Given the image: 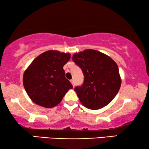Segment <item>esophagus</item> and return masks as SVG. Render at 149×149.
Segmentation results:
<instances>
[{"mask_svg": "<svg viewBox=\"0 0 149 149\" xmlns=\"http://www.w3.org/2000/svg\"><path fill=\"white\" fill-rule=\"evenodd\" d=\"M70 82H71V84H72L73 87H74V80H73V79H71V80H70Z\"/></svg>", "mask_w": 149, "mask_h": 149, "instance_id": "34e87169", "label": "esophagus"}]
</instances>
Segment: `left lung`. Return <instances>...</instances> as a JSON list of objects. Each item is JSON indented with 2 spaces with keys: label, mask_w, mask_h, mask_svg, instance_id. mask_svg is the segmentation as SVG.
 I'll use <instances>...</instances> for the list:
<instances>
[{
  "label": "left lung",
  "mask_w": 149,
  "mask_h": 149,
  "mask_svg": "<svg viewBox=\"0 0 149 149\" xmlns=\"http://www.w3.org/2000/svg\"><path fill=\"white\" fill-rule=\"evenodd\" d=\"M72 60L84 75L82 86L74 88L82 105L93 110L107 105L121 86L116 63L109 56L92 49L74 53Z\"/></svg>",
  "instance_id": "left-lung-1"
}]
</instances>
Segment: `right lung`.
I'll return each instance as SVG.
<instances>
[{
	"label": "right lung",
	"mask_w": 149,
	"mask_h": 149,
	"mask_svg": "<svg viewBox=\"0 0 149 149\" xmlns=\"http://www.w3.org/2000/svg\"><path fill=\"white\" fill-rule=\"evenodd\" d=\"M70 59V53L50 50L32 61L23 74V85L33 102L46 108L54 107L60 103L72 88L63 69Z\"/></svg>",
	"instance_id": "1"
}]
</instances>
